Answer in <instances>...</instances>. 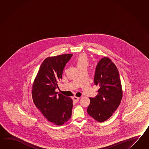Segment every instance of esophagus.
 Wrapping results in <instances>:
<instances>
[{"label": "esophagus", "instance_id": "34e87169", "mask_svg": "<svg viewBox=\"0 0 149 149\" xmlns=\"http://www.w3.org/2000/svg\"><path fill=\"white\" fill-rule=\"evenodd\" d=\"M79 99H80L79 97H76V96H74L73 97V101L75 102H77L79 101Z\"/></svg>", "mask_w": 149, "mask_h": 149}]
</instances>
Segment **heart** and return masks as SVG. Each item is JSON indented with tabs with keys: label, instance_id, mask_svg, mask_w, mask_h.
Wrapping results in <instances>:
<instances>
[{
	"label": "heart",
	"instance_id": "heart-1",
	"mask_svg": "<svg viewBox=\"0 0 149 149\" xmlns=\"http://www.w3.org/2000/svg\"><path fill=\"white\" fill-rule=\"evenodd\" d=\"M88 62L87 55L85 54H81L78 56L76 60V65L77 68L82 66H87Z\"/></svg>",
	"mask_w": 149,
	"mask_h": 149
}]
</instances>
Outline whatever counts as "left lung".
I'll use <instances>...</instances> for the list:
<instances>
[{"mask_svg":"<svg viewBox=\"0 0 149 149\" xmlns=\"http://www.w3.org/2000/svg\"><path fill=\"white\" fill-rule=\"evenodd\" d=\"M94 82L98 86V94L90 97L89 115L99 122H104L118 107L123 96L120 74L110 58H101L96 65Z\"/></svg>","mask_w":149,"mask_h":149,"instance_id":"left-lung-1","label":"left lung"}]
</instances>
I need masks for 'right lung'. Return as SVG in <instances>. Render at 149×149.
I'll return each mask as SVG.
<instances>
[{"label":"right lung","mask_w":149,"mask_h":149,"mask_svg":"<svg viewBox=\"0 0 149 149\" xmlns=\"http://www.w3.org/2000/svg\"><path fill=\"white\" fill-rule=\"evenodd\" d=\"M73 54L60 55L49 57L41 65L32 87L34 104L45 117L52 123L61 125L72 116V99L58 94V82L63 70Z\"/></svg>","instance_id":"add662e5"}]
</instances>
